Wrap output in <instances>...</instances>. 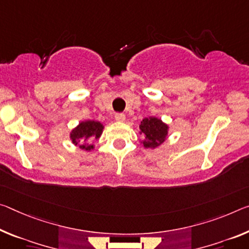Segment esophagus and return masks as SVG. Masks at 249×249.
Here are the masks:
<instances>
[{
    "label": "esophagus",
    "instance_id": "34e87169",
    "mask_svg": "<svg viewBox=\"0 0 249 249\" xmlns=\"http://www.w3.org/2000/svg\"><path fill=\"white\" fill-rule=\"evenodd\" d=\"M115 120L117 122H124L125 121V115L123 113H116L115 114Z\"/></svg>",
    "mask_w": 249,
    "mask_h": 249
}]
</instances>
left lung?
Segmentation results:
<instances>
[{
	"instance_id": "obj_1",
	"label": "left lung",
	"mask_w": 249,
	"mask_h": 249,
	"mask_svg": "<svg viewBox=\"0 0 249 249\" xmlns=\"http://www.w3.org/2000/svg\"><path fill=\"white\" fill-rule=\"evenodd\" d=\"M141 134L145 136L144 147L155 148L163 143L167 135V125L156 117H146L141 122Z\"/></svg>"
}]
</instances>
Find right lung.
Wrapping results in <instances>:
<instances>
[{
  "mask_svg": "<svg viewBox=\"0 0 249 249\" xmlns=\"http://www.w3.org/2000/svg\"><path fill=\"white\" fill-rule=\"evenodd\" d=\"M102 131H103V125L100 122H82L71 133V139H72V142L75 145H78L81 148L85 149V151H90L93 148V145H89V143H86V142L89 139H98L101 136Z\"/></svg>",
  "mask_w": 249,
  "mask_h": 249,
  "instance_id": "1",
  "label": "right lung"
}]
</instances>
